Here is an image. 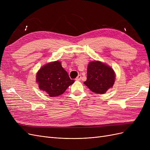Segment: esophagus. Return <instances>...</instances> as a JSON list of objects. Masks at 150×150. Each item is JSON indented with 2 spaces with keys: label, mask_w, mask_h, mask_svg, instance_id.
<instances>
[{
  "label": "esophagus",
  "mask_w": 150,
  "mask_h": 150,
  "mask_svg": "<svg viewBox=\"0 0 150 150\" xmlns=\"http://www.w3.org/2000/svg\"><path fill=\"white\" fill-rule=\"evenodd\" d=\"M81 74H79L78 76H77V78H76V80L79 81V80H81Z\"/></svg>",
  "instance_id": "obj_1"
}]
</instances>
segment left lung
<instances>
[{"label": "left lung", "instance_id": "8db88e82", "mask_svg": "<svg viewBox=\"0 0 150 150\" xmlns=\"http://www.w3.org/2000/svg\"><path fill=\"white\" fill-rule=\"evenodd\" d=\"M115 74L112 68L100 61L89 63L87 70V80L84 84L93 92L105 93L115 83Z\"/></svg>", "mask_w": 150, "mask_h": 150}]
</instances>
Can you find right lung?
I'll use <instances>...</instances> for the list:
<instances>
[{
  "label": "right lung",
  "mask_w": 150,
  "mask_h": 150,
  "mask_svg": "<svg viewBox=\"0 0 150 150\" xmlns=\"http://www.w3.org/2000/svg\"><path fill=\"white\" fill-rule=\"evenodd\" d=\"M39 88L49 96L56 97L64 93L74 81L70 79L67 72L59 61L50 62L40 68L36 76Z\"/></svg>",
  "instance_id": "right-lung-1"
}]
</instances>
